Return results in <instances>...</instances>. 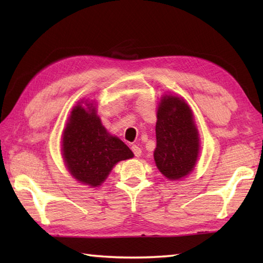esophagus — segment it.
<instances>
[{
	"label": "esophagus",
	"mask_w": 263,
	"mask_h": 263,
	"mask_svg": "<svg viewBox=\"0 0 263 263\" xmlns=\"http://www.w3.org/2000/svg\"><path fill=\"white\" fill-rule=\"evenodd\" d=\"M131 149H132V152H133V154H135L136 157H140V156H141V153H142L140 147H138L137 144H133V146L131 147Z\"/></svg>",
	"instance_id": "34e87169"
}]
</instances>
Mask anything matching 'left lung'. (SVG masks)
I'll use <instances>...</instances> for the list:
<instances>
[{"instance_id":"1","label":"left lung","mask_w":263,"mask_h":263,"mask_svg":"<svg viewBox=\"0 0 263 263\" xmlns=\"http://www.w3.org/2000/svg\"><path fill=\"white\" fill-rule=\"evenodd\" d=\"M156 139L155 163L165 177L177 181L193 171L199 157L200 140L192 110L185 100L173 95L161 97Z\"/></svg>"}]
</instances>
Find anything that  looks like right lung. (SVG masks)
I'll use <instances>...</instances> for the list:
<instances>
[{
    "label": "right lung",
    "mask_w": 263,
    "mask_h": 263,
    "mask_svg": "<svg viewBox=\"0 0 263 263\" xmlns=\"http://www.w3.org/2000/svg\"><path fill=\"white\" fill-rule=\"evenodd\" d=\"M83 102L74 106L62 136V155L66 168L78 182L99 186L121 160L130 159L133 153L102 124L96 107Z\"/></svg>",
    "instance_id": "obj_1"
}]
</instances>
